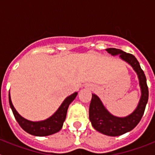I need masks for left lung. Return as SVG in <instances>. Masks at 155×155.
<instances>
[{"mask_svg": "<svg viewBox=\"0 0 155 155\" xmlns=\"http://www.w3.org/2000/svg\"><path fill=\"white\" fill-rule=\"evenodd\" d=\"M105 50L112 56L119 55L122 61H125L132 67L137 74L141 92L140 98L135 110L124 117H118L111 114L105 109L101 99L96 94H92L89 106V120L91 125L97 131L105 135L116 137L132 130L139 124L148 101V87L143 70L134 55L116 48H109Z\"/></svg>", "mask_w": 155, "mask_h": 155, "instance_id": "8db88e82", "label": "left lung"}]
</instances>
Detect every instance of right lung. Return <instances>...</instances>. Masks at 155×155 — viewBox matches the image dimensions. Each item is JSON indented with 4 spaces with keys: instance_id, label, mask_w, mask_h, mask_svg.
I'll return each mask as SVG.
<instances>
[{
    "instance_id": "add662e5",
    "label": "right lung",
    "mask_w": 155,
    "mask_h": 155,
    "mask_svg": "<svg viewBox=\"0 0 155 155\" xmlns=\"http://www.w3.org/2000/svg\"><path fill=\"white\" fill-rule=\"evenodd\" d=\"M77 94H78V92H74V94L67 97L55 113L46 120H41V121H31V120L25 119L18 113L14 107L12 99H11L10 92H9L8 98H9L11 109L13 112L15 118L16 119L20 127L25 132L31 135L37 137H45L54 134L61 130L64 122L65 121L68 107L70 104L76 98Z\"/></svg>"
}]
</instances>
